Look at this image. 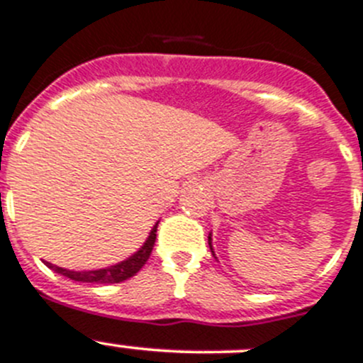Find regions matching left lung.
I'll use <instances>...</instances> for the list:
<instances>
[{
    "label": "left lung",
    "instance_id": "left-lung-1",
    "mask_svg": "<svg viewBox=\"0 0 363 363\" xmlns=\"http://www.w3.org/2000/svg\"><path fill=\"white\" fill-rule=\"evenodd\" d=\"M208 247H211L212 255H216V254H214V248H212V234H208Z\"/></svg>",
    "mask_w": 363,
    "mask_h": 363
}]
</instances>
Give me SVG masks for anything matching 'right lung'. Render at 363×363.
Returning a JSON list of instances; mask_svg holds the SVG:
<instances>
[{
  "instance_id": "obj_1",
  "label": "right lung",
  "mask_w": 363,
  "mask_h": 363,
  "mask_svg": "<svg viewBox=\"0 0 363 363\" xmlns=\"http://www.w3.org/2000/svg\"><path fill=\"white\" fill-rule=\"evenodd\" d=\"M156 228H158V223L149 232L147 239L142 245L131 257H128L125 261L116 262V264L108 266V268H101V270H84V272H75V270H66L61 266H55L52 262H46L48 268H52L53 272L65 275V277L72 279V281L77 282H97V284H115V282H122L125 279L133 277L140 272L142 266L147 262L149 255H151L152 247H155L156 241Z\"/></svg>"
}]
</instances>
